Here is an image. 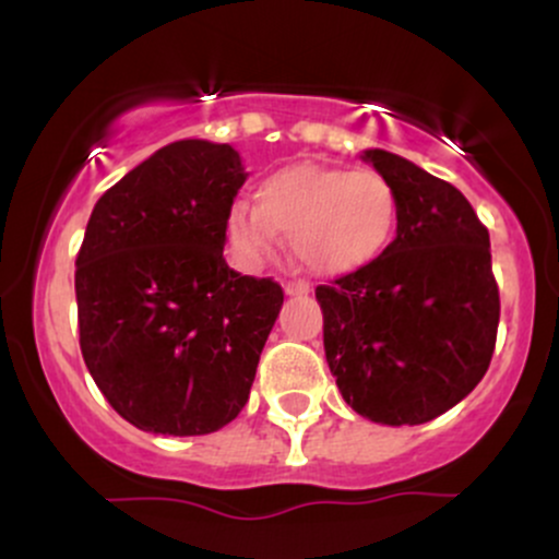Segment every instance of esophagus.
Listing matches in <instances>:
<instances>
[{"instance_id": "34e87169", "label": "esophagus", "mask_w": 559, "mask_h": 559, "mask_svg": "<svg viewBox=\"0 0 559 559\" xmlns=\"http://www.w3.org/2000/svg\"><path fill=\"white\" fill-rule=\"evenodd\" d=\"M284 292L288 294V297H299V294L310 292V284H307V281H286Z\"/></svg>"}]
</instances>
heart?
<instances>
[{
  "mask_svg": "<svg viewBox=\"0 0 559 559\" xmlns=\"http://www.w3.org/2000/svg\"><path fill=\"white\" fill-rule=\"evenodd\" d=\"M396 226V194L373 170L297 163L260 183L258 204L234 202L226 234L243 262L275 254L281 234L310 271L342 275L383 252Z\"/></svg>",
  "mask_w": 559,
  "mask_h": 559,
  "instance_id": "obj_1",
  "label": "heart"
}]
</instances>
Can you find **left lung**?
<instances>
[{
	"mask_svg": "<svg viewBox=\"0 0 559 559\" xmlns=\"http://www.w3.org/2000/svg\"><path fill=\"white\" fill-rule=\"evenodd\" d=\"M365 163L396 194V239L368 265L318 286L323 346L344 402L383 426H420L489 370L499 286L489 230L452 183L383 150Z\"/></svg>",
	"mask_w": 559,
	"mask_h": 559,
	"instance_id": "left-lung-1",
	"label": "left lung"
}]
</instances>
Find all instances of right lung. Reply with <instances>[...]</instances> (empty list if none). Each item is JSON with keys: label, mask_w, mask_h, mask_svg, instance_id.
Listing matches in <instances>:
<instances>
[{"label": "right lung", "mask_w": 559, "mask_h": 559, "mask_svg": "<svg viewBox=\"0 0 559 559\" xmlns=\"http://www.w3.org/2000/svg\"><path fill=\"white\" fill-rule=\"evenodd\" d=\"M243 181L234 146L173 141L88 217L75 258L81 355L115 413L141 431L213 433L249 400L284 288L223 258Z\"/></svg>", "instance_id": "obj_1"}]
</instances>
